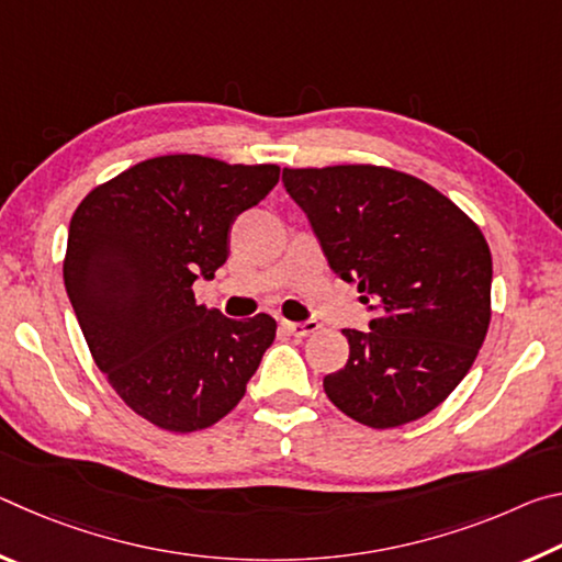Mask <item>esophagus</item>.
Instances as JSON below:
<instances>
[{
    "mask_svg": "<svg viewBox=\"0 0 562 562\" xmlns=\"http://www.w3.org/2000/svg\"><path fill=\"white\" fill-rule=\"evenodd\" d=\"M284 329H288L290 335H294V337H312L319 329V325L315 319H310V322H284Z\"/></svg>",
    "mask_w": 562,
    "mask_h": 562,
    "instance_id": "esophagus-1",
    "label": "esophagus"
}]
</instances>
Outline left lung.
Segmentation results:
<instances>
[{
	"mask_svg": "<svg viewBox=\"0 0 562 562\" xmlns=\"http://www.w3.org/2000/svg\"><path fill=\"white\" fill-rule=\"evenodd\" d=\"M282 183L325 250L376 310L341 329L347 367L325 376L341 414L394 429L434 412L479 357L491 325V250L481 227L426 180L349 164L284 168Z\"/></svg>",
	"mask_w": 562,
	"mask_h": 562,
	"instance_id": "obj_1",
	"label": "left lung"
}]
</instances>
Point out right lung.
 Here are the masks:
<instances>
[{"label":"right lung","instance_id":"right-lung-1","mask_svg":"<svg viewBox=\"0 0 562 562\" xmlns=\"http://www.w3.org/2000/svg\"><path fill=\"white\" fill-rule=\"evenodd\" d=\"M280 166L173 154L140 160L71 215L64 284L97 367L123 404L164 431H203L245 396L272 345L270 315L231 319L195 302L227 260L237 215Z\"/></svg>","mask_w":562,"mask_h":562}]
</instances>
